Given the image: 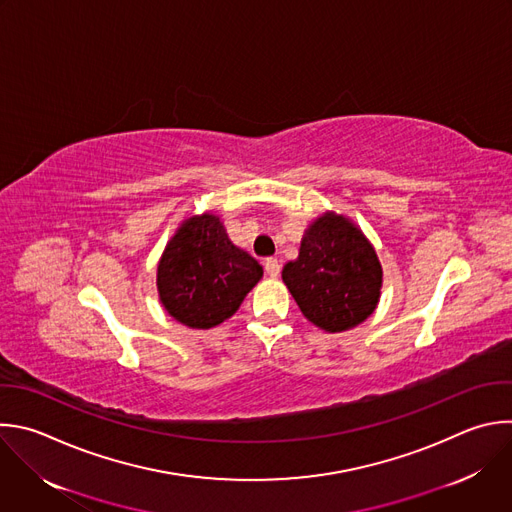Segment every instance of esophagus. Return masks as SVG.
I'll return each instance as SVG.
<instances>
[{
    "mask_svg": "<svg viewBox=\"0 0 512 512\" xmlns=\"http://www.w3.org/2000/svg\"><path fill=\"white\" fill-rule=\"evenodd\" d=\"M263 267H265V273H267L269 277H277V275H279V271H281L279 261H277L275 257H267V259L263 261Z\"/></svg>",
    "mask_w": 512,
    "mask_h": 512,
    "instance_id": "34e87169",
    "label": "esophagus"
}]
</instances>
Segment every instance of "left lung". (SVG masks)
Instances as JSON below:
<instances>
[{
	"label": "left lung",
	"mask_w": 512,
	"mask_h": 512,
	"mask_svg": "<svg viewBox=\"0 0 512 512\" xmlns=\"http://www.w3.org/2000/svg\"><path fill=\"white\" fill-rule=\"evenodd\" d=\"M283 281L301 313L325 331H346L368 319L380 299L382 265L364 233L346 217L325 213L301 241Z\"/></svg>",
	"instance_id": "obj_1"
}]
</instances>
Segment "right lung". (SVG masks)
I'll use <instances>...</instances> for the list:
<instances>
[{
  "mask_svg": "<svg viewBox=\"0 0 512 512\" xmlns=\"http://www.w3.org/2000/svg\"><path fill=\"white\" fill-rule=\"evenodd\" d=\"M261 265L235 247L219 217L187 219L158 263L160 301L177 321L209 329L231 317L261 279Z\"/></svg>",
  "mask_w": 512,
  "mask_h": 512,
  "instance_id": "obj_1",
  "label": "right lung"
}]
</instances>
